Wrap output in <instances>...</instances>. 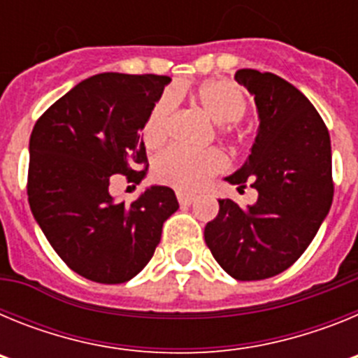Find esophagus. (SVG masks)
Here are the masks:
<instances>
[{"label": "esophagus", "instance_id": "34e87169", "mask_svg": "<svg viewBox=\"0 0 358 358\" xmlns=\"http://www.w3.org/2000/svg\"><path fill=\"white\" fill-rule=\"evenodd\" d=\"M177 201H179L181 206H189V204L195 201V195L186 194V192H177Z\"/></svg>", "mask_w": 358, "mask_h": 358}]
</instances>
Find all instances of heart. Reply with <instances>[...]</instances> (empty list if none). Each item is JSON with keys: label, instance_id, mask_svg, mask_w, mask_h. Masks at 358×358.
Wrapping results in <instances>:
<instances>
[{"label": "heart", "instance_id": "1", "mask_svg": "<svg viewBox=\"0 0 358 358\" xmlns=\"http://www.w3.org/2000/svg\"><path fill=\"white\" fill-rule=\"evenodd\" d=\"M195 100L202 110L220 125V134L231 132V123H236L248 113V98L238 85L231 80H211L195 91ZM176 96L166 93L154 103L147 123L145 140L150 145H159L169 134ZM227 159L222 152H194L182 147H170L159 152L154 159V177L159 182L179 189H201L211 181V177L226 170Z\"/></svg>", "mask_w": 358, "mask_h": 358}]
</instances>
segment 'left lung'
<instances>
[{
    "label": "left lung",
    "mask_w": 358,
    "mask_h": 358,
    "mask_svg": "<svg viewBox=\"0 0 358 358\" xmlns=\"http://www.w3.org/2000/svg\"><path fill=\"white\" fill-rule=\"evenodd\" d=\"M235 80L255 96L260 118L251 154L226 177L258 192L240 208L218 201L204 240L218 265L240 281L273 278L305 252L334 199L328 129L308 98L274 73L238 69Z\"/></svg>",
    "instance_id": "left-lung-1"
}]
</instances>
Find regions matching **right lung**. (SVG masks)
I'll return each instance as SVG.
<instances>
[{
	"label": "right lung",
	"mask_w": 358,
	"mask_h": 358,
	"mask_svg": "<svg viewBox=\"0 0 358 358\" xmlns=\"http://www.w3.org/2000/svg\"><path fill=\"white\" fill-rule=\"evenodd\" d=\"M170 77L100 73L59 98L30 136L28 202L55 252L96 283H125L150 262L177 202L150 186L131 204L109 194L110 176L140 185V131Z\"/></svg>",
	"instance_id": "obj_1"
}]
</instances>
